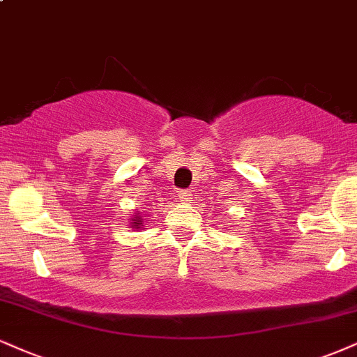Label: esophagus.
Wrapping results in <instances>:
<instances>
[{
  "mask_svg": "<svg viewBox=\"0 0 357 357\" xmlns=\"http://www.w3.org/2000/svg\"><path fill=\"white\" fill-rule=\"evenodd\" d=\"M178 199L181 201V203H190V201L192 199V195L190 191H179L178 192Z\"/></svg>",
  "mask_w": 357,
  "mask_h": 357,
  "instance_id": "34e87169",
  "label": "esophagus"
}]
</instances>
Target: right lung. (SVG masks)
<instances>
[{
    "mask_svg": "<svg viewBox=\"0 0 357 357\" xmlns=\"http://www.w3.org/2000/svg\"><path fill=\"white\" fill-rule=\"evenodd\" d=\"M143 220H144V218L141 216V213H139V211L132 213V218H131V222H130L132 229H135V231L146 229V227H144V221H143Z\"/></svg>",
    "mask_w": 357,
    "mask_h": 357,
    "instance_id": "obj_1",
    "label": "right lung"
}]
</instances>
